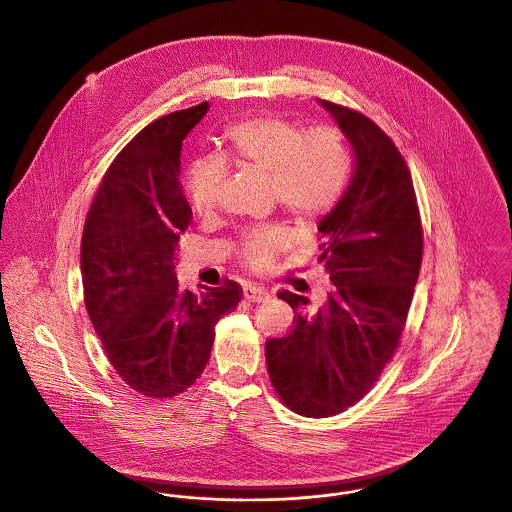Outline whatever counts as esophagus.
<instances>
[{
	"label": "esophagus",
	"instance_id": "obj_1",
	"mask_svg": "<svg viewBox=\"0 0 512 512\" xmlns=\"http://www.w3.org/2000/svg\"><path fill=\"white\" fill-rule=\"evenodd\" d=\"M244 299L248 301H266L270 299V293L266 292L264 288H258V286H246L244 288Z\"/></svg>",
	"mask_w": 512,
	"mask_h": 512
}]
</instances>
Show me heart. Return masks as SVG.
Returning <instances> with one entry per match:
<instances>
[{
	"label": "heart",
	"instance_id": "heart-1",
	"mask_svg": "<svg viewBox=\"0 0 512 512\" xmlns=\"http://www.w3.org/2000/svg\"><path fill=\"white\" fill-rule=\"evenodd\" d=\"M228 159L240 167L270 177L272 199L299 224L323 219L343 197L351 177V151L335 128L307 130L280 114L250 118L226 132ZM220 159L191 165L187 193L201 217H211L220 203L224 181ZM292 234L282 226L250 230L240 244L242 260L258 272L274 266L290 246Z\"/></svg>",
	"mask_w": 512,
	"mask_h": 512
}]
</instances>
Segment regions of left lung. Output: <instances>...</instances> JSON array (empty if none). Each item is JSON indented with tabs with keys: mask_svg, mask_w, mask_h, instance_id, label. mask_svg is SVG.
Instances as JSON below:
<instances>
[{
	"mask_svg": "<svg viewBox=\"0 0 512 512\" xmlns=\"http://www.w3.org/2000/svg\"><path fill=\"white\" fill-rule=\"evenodd\" d=\"M355 151V175L319 222L317 262L331 292L317 307L297 293L292 331L266 341L280 400L299 416L327 418L355 406L396 353L420 276L424 232L410 169L365 114L319 100Z\"/></svg>",
	"mask_w": 512,
	"mask_h": 512,
	"instance_id": "obj_1",
	"label": "left lung"
}]
</instances>
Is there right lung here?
Masks as SVG:
<instances>
[{"mask_svg": "<svg viewBox=\"0 0 512 512\" xmlns=\"http://www.w3.org/2000/svg\"><path fill=\"white\" fill-rule=\"evenodd\" d=\"M207 110L201 102L146 126L110 163L84 220L88 317L110 365L147 398H173L201 376L215 325L242 299L232 280L183 290L173 266L193 219L179 183L181 146Z\"/></svg>", "mask_w": 512, "mask_h": 512, "instance_id": "1", "label": "right lung"}]
</instances>
